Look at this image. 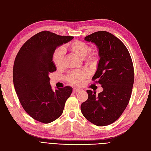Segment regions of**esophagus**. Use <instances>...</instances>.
<instances>
[{
  "label": "esophagus",
  "instance_id": "34e87169",
  "mask_svg": "<svg viewBox=\"0 0 151 151\" xmlns=\"http://www.w3.org/2000/svg\"><path fill=\"white\" fill-rule=\"evenodd\" d=\"M81 91V89L74 88V89H73V92H74V93H77V92H80Z\"/></svg>",
  "mask_w": 151,
  "mask_h": 151
}]
</instances>
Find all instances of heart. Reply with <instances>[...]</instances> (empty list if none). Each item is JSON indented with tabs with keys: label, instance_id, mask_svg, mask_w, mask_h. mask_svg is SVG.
Masks as SVG:
<instances>
[{
	"label": "heart",
	"instance_id": "b5f03b06",
	"mask_svg": "<svg viewBox=\"0 0 151 151\" xmlns=\"http://www.w3.org/2000/svg\"><path fill=\"white\" fill-rule=\"evenodd\" d=\"M70 51L81 59H84L88 64L91 67L97 64L99 60V54L96 50L89 51L90 47L88 44L81 41H74L68 45ZM63 50L59 48L55 50L53 55V61L55 65L57 68L63 66ZM88 74L84 70H78L70 73L67 76V80L69 83L76 85L81 84L83 81L88 78Z\"/></svg>",
	"mask_w": 151,
	"mask_h": 151
}]
</instances>
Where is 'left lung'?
<instances>
[{"label":"left lung","instance_id":"left-lung-1","mask_svg":"<svg viewBox=\"0 0 151 151\" xmlns=\"http://www.w3.org/2000/svg\"><path fill=\"white\" fill-rule=\"evenodd\" d=\"M84 40L95 44L99 60L93 81L98 79L103 89L88 90V99L81 106L87 120L97 126H106L119 118L129 104L134 81L133 63L127 47L115 36L107 31H97Z\"/></svg>","mask_w":151,"mask_h":151}]
</instances>
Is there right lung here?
Instances as JSON below:
<instances>
[{
  "label": "right lung",
  "mask_w": 151,
  "mask_h": 151,
  "mask_svg": "<svg viewBox=\"0 0 151 151\" xmlns=\"http://www.w3.org/2000/svg\"><path fill=\"white\" fill-rule=\"evenodd\" d=\"M73 38L43 31L30 38L17 54L13 67L15 91L26 112L38 122L49 123L60 117L72 93L70 86L53 91L49 75L57 70L53 61L55 50Z\"/></svg>",
  "instance_id": "obj_1"
}]
</instances>
